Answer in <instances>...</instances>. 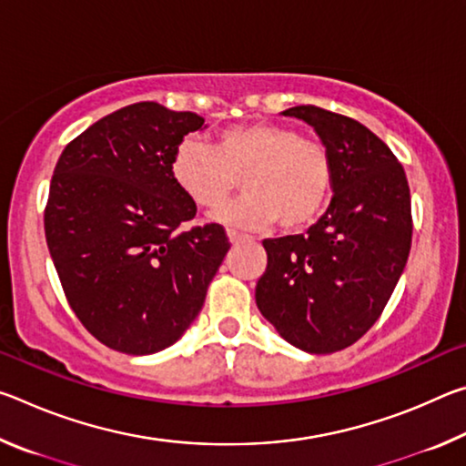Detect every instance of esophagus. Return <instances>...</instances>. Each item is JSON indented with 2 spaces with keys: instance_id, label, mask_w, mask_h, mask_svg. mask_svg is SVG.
I'll return each mask as SVG.
<instances>
[{
  "instance_id": "1",
  "label": "esophagus",
  "mask_w": 466,
  "mask_h": 466,
  "mask_svg": "<svg viewBox=\"0 0 466 466\" xmlns=\"http://www.w3.org/2000/svg\"><path fill=\"white\" fill-rule=\"evenodd\" d=\"M226 234H228V240H230L232 244H236V242H240V240L247 238V236L240 234V232H236V230H228Z\"/></svg>"
}]
</instances>
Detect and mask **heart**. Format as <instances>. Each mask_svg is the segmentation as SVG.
Masks as SVG:
<instances>
[{"instance_id": "heart-1", "label": "heart", "mask_w": 466, "mask_h": 466, "mask_svg": "<svg viewBox=\"0 0 466 466\" xmlns=\"http://www.w3.org/2000/svg\"><path fill=\"white\" fill-rule=\"evenodd\" d=\"M170 177L199 208H219L242 178L247 195L214 216L242 230L275 219L288 232L304 230L325 214L333 191L327 147L279 123L236 125L219 131L214 146L185 137L172 154Z\"/></svg>"}]
</instances>
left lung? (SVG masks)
<instances>
[{
    "label": "left lung",
    "mask_w": 466,
    "mask_h": 466,
    "mask_svg": "<svg viewBox=\"0 0 466 466\" xmlns=\"http://www.w3.org/2000/svg\"><path fill=\"white\" fill-rule=\"evenodd\" d=\"M314 127L333 164V201L306 234L267 238L255 298L298 350L341 351L368 333L411 250V193L384 141L350 116L302 105L283 110Z\"/></svg>",
    "instance_id": "8db88e82"
}]
</instances>
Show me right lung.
<instances>
[{"label": "right lung", "instance_id": "add662e5", "mask_svg": "<svg viewBox=\"0 0 466 466\" xmlns=\"http://www.w3.org/2000/svg\"><path fill=\"white\" fill-rule=\"evenodd\" d=\"M203 123L136 102L69 141L55 167L46 247L76 317L115 351L149 356L178 341L230 250L219 224L180 230L197 205L170 160Z\"/></svg>", "mask_w": 466, "mask_h": 466}]
</instances>
